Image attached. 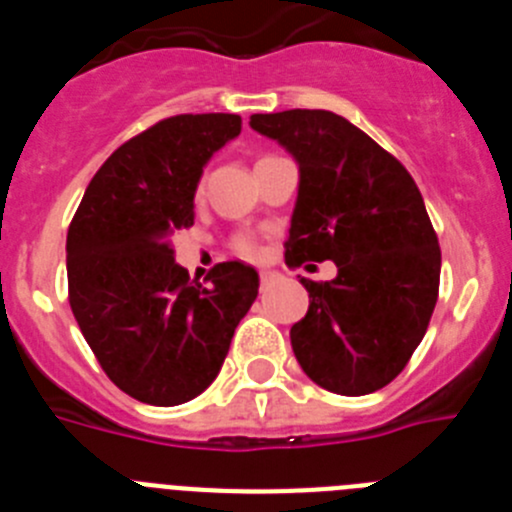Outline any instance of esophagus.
Returning a JSON list of instances; mask_svg holds the SVG:
<instances>
[{"mask_svg":"<svg viewBox=\"0 0 512 512\" xmlns=\"http://www.w3.org/2000/svg\"><path fill=\"white\" fill-rule=\"evenodd\" d=\"M284 279V274L282 271H274V269H264L261 271V287H271V284H277V282H282Z\"/></svg>","mask_w":512,"mask_h":512,"instance_id":"34e87169","label":"esophagus"}]
</instances>
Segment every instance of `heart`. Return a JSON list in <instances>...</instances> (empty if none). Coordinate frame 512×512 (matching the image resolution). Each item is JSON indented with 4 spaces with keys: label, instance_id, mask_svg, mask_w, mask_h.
I'll list each match as a JSON object with an SVG mask.
<instances>
[{
    "label": "heart",
    "instance_id": "heart-1",
    "mask_svg": "<svg viewBox=\"0 0 512 512\" xmlns=\"http://www.w3.org/2000/svg\"><path fill=\"white\" fill-rule=\"evenodd\" d=\"M194 194L202 197V184H197ZM235 251L241 253V256H256V253H259V246H256L253 238H248V235H238V238H235Z\"/></svg>",
    "mask_w": 512,
    "mask_h": 512
}]
</instances>
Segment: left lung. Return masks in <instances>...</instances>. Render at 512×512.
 <instances>
[{
	"mask_svg": "<svg viewBox=\"0 0 512 512\" xmlns=\"http://www.w3.org/2000/svg\"><path fill=\"white\" fill-rule=\"evenodd\" d=\"M251 128L300 166L289 266L333 261L330 282L300 279L310 307L292 325L302 372L336 395L382 390L423 341L441 279V248L418 184L392 153L328 110L251 115Z\"/></svg>",
	"mask_w": 512,
	"mask_h": 512,
	"instance_id": "1",
	"label": "left lung"
}]
</instances>
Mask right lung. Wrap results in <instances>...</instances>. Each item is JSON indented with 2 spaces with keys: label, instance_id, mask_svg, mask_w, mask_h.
Here are the masks:
<instances>
[{
  "label": "right lung",
  "instance_id": "obj_1",
  "mask_svg": "<svg viewBox=\"0 0 512 512\" xmlns=\"http://www.w3.org/2000/svg\"><path fill=\"white\" fill-rule=\"evenodd\" d=\"M238 133L241 117L225 112L156 122L104 161L71 220V312L104 374L146 405L202 395L259 295V274L241 261L189 282L171 246L194 225L202 169Z\"/></svg>",
  "mask_w": 512,
  "mask_h": 512
}]
</instances>
